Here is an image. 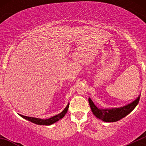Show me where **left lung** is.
<instances>
[{
    "label": "left lung",
    "mask_w": 146,
    "mask_h": 146,
    "mask_svg": "<svg viewBox=\"0 0 146 146\" xmlns=\"http://www.w3.org/2000/svg\"><path fill=\"white\" fill-rule=\"evenodd\" d=\"M140 97V95L132 102L126 104L125 106L111 109H100L97 108L90 98H88V102L91 107V111L96 118L105 122H115L124 118L135 109V107L138 104Z\"/></svg>",
    "instance_id": "1"
}]
</instances>
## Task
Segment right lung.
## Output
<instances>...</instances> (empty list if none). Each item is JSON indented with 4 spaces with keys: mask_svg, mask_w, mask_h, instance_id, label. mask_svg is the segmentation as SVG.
I'll return each instance as SVG.
<instances>
[{
    "mask_svg": "<svg viewBox=\"0 0 146 146\" xmlns=\"http://www.w3.org/2000/svg\"><path fill=\"white\" fill-rule=\"evenodd\" d=\"M69 104H67V106L66 107L65 109H64L60 113L56 115H55V116L53 117H51L50 118H47V119H41V118L25 116V115H20V116L24 118L25 119L28 120L29 121H31L32 123H36V124L46 125V126H49V125H51L52 124V123H55V122H57L58 121L61 119L62 118H64V115H66V113H67V110H68V108H69Z\"/></svg>",
    "mask_w": 146,
    "mask_h": 146,
    "instance_id": "obj_1",
    "label": "right lung"
}]
</instances>
